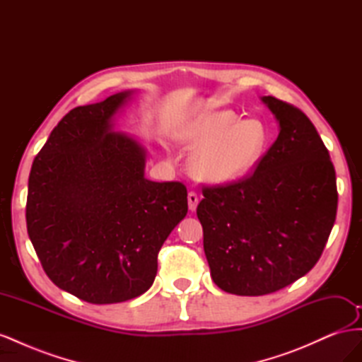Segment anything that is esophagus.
I'll return each mask as SVG.
<instances>
[{
	"label": "esophagus",
	"mask_w": 362,
	"mask_h": 362,
	"mask_svg": "<svg viewBox=\"0 0 362 362\" xmlns=\"http://www.w3.org/2000/svg\"><path fill=\"white\" fill-rule=\"evenodd\" d=\"M187 199H189V208H190L192 211H194L196 206H198V204H199V196H198V193H196V192H189Z\"/></svg>",
	"instance_id": "34e87169"
}]
</instances>
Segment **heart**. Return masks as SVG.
Masks as SVG:
<instances>
[{
    "label": "heart",
    "mask_w": 362,
    "mask_h": 362,
    "mask_svg": "<svg viewBox=\"0 0 362 362\" xmlns=\"http://www.w3.org/2000/svg\"><path fill=\"white\" fill-rule=\"evenodd\" d=\"M180 140L187 149H196L190 158L194 177L222 184L242 178L257 166L269 134L258 119L238 120L231 110H216L193 119L181 131Z\"/></svg>",
    "instance_id": "b5f03b06"
}]
</instances>
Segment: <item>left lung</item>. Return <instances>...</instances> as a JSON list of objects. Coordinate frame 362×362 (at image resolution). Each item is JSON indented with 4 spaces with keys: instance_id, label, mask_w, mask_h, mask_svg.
Listing matches in <instances>:
<instances>
[{
    "instance_id": "obj_1",
    "label": "left lung",
    "mask_w": 362,
    "mask_h": 362,
    "mask_svg": "<svg viewBox=\"0 0 362 362\" xmlns=\"http://www.w3.org/2000/svg\"><path fill=\"white\" fill-rule=\"evenodd\" d=\"M279 134L255 170L237 181L204 185L198 218L218 288L238 296L278 291L322 257L337 216L335 169L302 110L262 98Z\"/></svg>"
}]
</instances>
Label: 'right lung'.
I'll list each match as a JSON object with an SVG mask.
<instances>
[{
	"label": "right lung",
	"mask_w": 362,
	"mask_h": 362,
	"mask_svg": "<svg viewBox=\"0 0 362 362\" xmlns=\"http://www.w3.org/2000/svg\"><path fill=\"white\" fill-rule=\"evenodd\" d=\"M129 92L75 107L33 161L27 231L48 278L95 305L144 294L157 257L187 214L180 181L145 178V149L112 131Z\"/></svg>",
	"instance_id": "obj_1"
}]
</instances>
